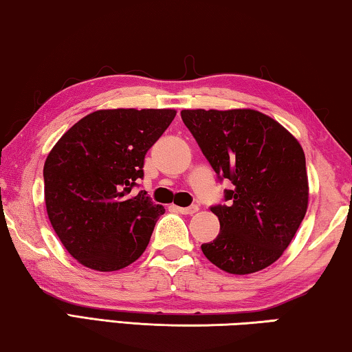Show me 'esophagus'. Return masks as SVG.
Returning a JSON list of instances; mask_svg holds the SVG:
<instances>
[{
  "label": "esophagus",
  "instance_id": "obj_1",
  "mask_svg": "<svg viewBox=\"0 0 352 352\" xmlns=\"http://www.w3.org/2000/svg\"><path fill=\"white\" fill-rule=\"evenodd\" d=\"M175 209L179 212V214H182V215H193V214H197V212L199 210V207L197 204H193V206H190V207H177V206H175Z\"/></svg>",
  "mask_w": 352,
  "mask_h": 352
}]
</instances>
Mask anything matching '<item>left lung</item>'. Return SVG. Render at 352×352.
<instances>
[{"instance_id": "obj_1", "label": "left lung", "mask_w": 352, "mask_h": 352, "mask_svg": "<svg viewBox=\"0 0 352 352\" xmlns=\"http://www.w3.org/2000/svg\"><path fill=\"white\" fill-rule=\"evenodd\" d=\"M182 122L220 179L228 204L210 210L220 220L217 239L201 245L223 272L251 274L282 256L309 204L306 155L284 126L254 109H186Z\"/></svg>"}]
</instances>
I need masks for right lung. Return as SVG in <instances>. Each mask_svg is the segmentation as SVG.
Segmentation results:
<instances>
[{
    "label": "right lung",
    "instance_id": "add662e5",
    "mask_svg": "<svg viewBox=\"0 0 352 352\" xmlns=\"http://www.w3.org/2000/svg\"><path fill=\"white\" fill-rule=\"evenodd\" d=\"M176 117L175 109H104L73 124L43 166L48 218L65 250L96 272H117L146 250L162 206L145 190L148 149Z\"/></svg>",
    "mask_w": 352,
    "mask_h": 352
}]
</instances>
